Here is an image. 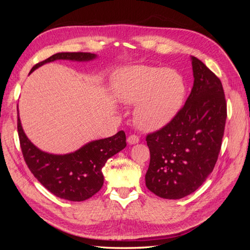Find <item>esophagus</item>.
Masks as SVG:
<instances>
[{"label": "esophagus", "instance_id": "esophagus-1", "mask_svg": "<svg viewBox=\"0 0 250 250\" xmlns=\"http://www.w3.org/2000/svg\"><path fill=\"white\" fill-rule=\"evenodd\" d=\"M139 141H140L139 137H138V135H135V134H131L127 138V142H128V144H129V145H134V144H138Z\"/></svg>", "mask_w": 250, "mask_h": 250}]
</instances>
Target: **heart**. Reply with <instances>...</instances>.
Returning a JSON list of instances; mask_svg holds the SVG:
<instances>
[{
	"instance_id": "heart-1",
	"label": "heart",
	"mask_w": 250,
	"mask_h": 250,
	"mask_svg": "<svg viewBox=\"0 0 250 250\" xmlns=\"http://www.w3.org/2000/svg\"><path fill=\"white\" fill-rule=\"evenodd\" d=\"M113 92L121 102L137 104L133 118L141 129L156 130L169 124L183 106L186 82L175 70L125 66L115 73Z\"/></svg>"
}]
</instances>
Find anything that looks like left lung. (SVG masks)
<instances>
[{
  "label": "left lung",
  "instance_id": "1",
  "mask_svg": "<svg viewBox=\"0 0 250 250\" xmlns=\"http://www.w3.org/2000/svg\"><path fill=\"white\" fill-rule=\"evenodd\" d=\"M194 84L177 115L146 137L150 164L146 187L158 197L180 199L195 192L214 170L226 121L222 83L191 57Z\"/></svg>",
  "mask_w": 250,
  "mask_h": 250
}]
</instances>
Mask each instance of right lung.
Segmentation results:
<instances>
[{
  "label": "right lung",
  "mask_w": 250,
  "mask_h": 250,
  "mask_svg": "<svg viewBox=\"0 0 250 250\" xmlns=\"http://www.w3.org/2000/svg\"><path fill=\"white\" fill-rule=\"evenodd\" d=\"M96 57L97 55L92 53H56L35 64L29 74L41 65L57 59L88 62ZM18 131L22 156L29 170L48 191L70 201L86 200L99 192L104 183L102 168L105 163L126 147V135L121 130L110 138L89 142L72 153L58 155L43 152L27 138L19 112Z\"/></svg>",
  "instance_id": "1"
}]
</instances>
